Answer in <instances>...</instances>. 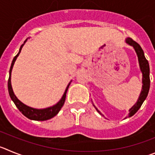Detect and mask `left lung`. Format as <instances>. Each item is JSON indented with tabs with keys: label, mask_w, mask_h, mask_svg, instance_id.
<instances>
[{
	"label": "left lung",
	"mask_w": 155,
	"mask_h": 155,
	"mask_svg": "<svg viewBox=\"0 0 155 155\" xmlns=\"http://www.w3.org/2000/svg\"><path fill=\"white\" fill-rule=\"evenodd\" d=\"M125 41H126L127 44H128L129 45L133 47L134 49L135 52H136L137 55V59H138L140 70L142 73L141 92H140V96H139L138 100L136 102V104L129 110V114H128V116L127 117H130L134 115V114L137 112V110H138L140 108V107H141L143 101L146 100V98H147V97L149 89H150V67H149L148 61L146 59L143 49H142L141 47L140 46V45H139L138 43H137L136 41H134V40L132 39V38H127ZM93 107L96 108L97 111L100 114V115H103L98 109L95 107L94 104H93Z\"/></svg>",
	"instance_id": "left-lung-1"
}]
</instances>
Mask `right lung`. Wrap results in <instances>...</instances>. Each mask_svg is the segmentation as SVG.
Wrapping results in <instances>:
<instances>
[{"label": "right lung", "instance_id": "right-lung-1", "mask_svg": "<svg viewBox=\"0 0 155 155\" xmlns=\"http://www.w3.org/2000/svg\"><path fill=\"white\" fill-rule=\"evenodd\" d=\"M28 38L25 40V41H24L23 44L21 45V46L20 47L18 53L15 55L13 61H12V65H11V68H10L9 79H8V93H9L10 97H11V99L12 100V101L15 103V106L18 107V109L21 112V114H23L24 116H25L26 117H28L30 120H41V121L47 120H49L51 119V118L54 117H55V115H57L58 113L60 111L61 108H62V106L64 105V103H65V97H66V93H67L68 88H69V85H70V83L68 84L67 87L65 88L64 94L62 95V98L60 99V100H59L56 104L52 106V107H49L44 109L33 108V107H28V106L25 105V104H23L22 102H21L17 98V97L15 95V93H14L13 89H12V81H11V79H12V69H13L14 64H15V61H16L17 58H18V56L19 55V54H20L22 47L24 46V45L25 44Z\"/></svg>", "mask_w": 155, "mask_h": 155}]
</instances>
